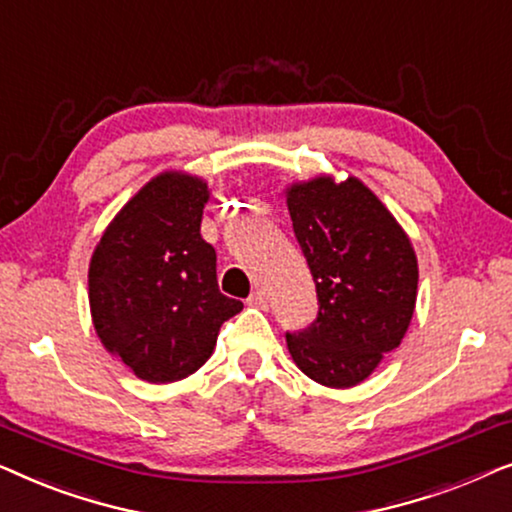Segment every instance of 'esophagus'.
<instances>
[{"instance_id": "1", "label": "esophagus", "mask_w": 512, "mask_h": 512, "mask_svg": "<svg viewBox=\"0 0 512 512\" xmlns=\"http://www.w3.org/2000/svg\"><path fill=\"white\" fill-rule=\"evenodd\" d=\"M247 305L249 307H258V310H265V307H268V298H265L263 291H254L247 298Z\"/></svg>"}]
</instances>
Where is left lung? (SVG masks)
Listing matches in <instances>:
<instances>
[{
  "label": "left lung",
  "instance_id": "left-lung-1",
  "mask_svg": "<svg viewBox=\"0 0 512 512\" xmlns=\"http://www.w3.org/2000/svg\"><path fill=\"white\" fill-rule=\"evenodd\" d=\"M286 207L319 300L317 319L286 333L289 354L324 387H356L408 333L417 254L394 214L356 177L293 181Z\"/></svg>",
  "mask_w": 512,
  "mask_h": 512
}]
</instances>
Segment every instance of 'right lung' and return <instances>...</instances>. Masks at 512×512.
Masks as SVG:
<instances>
[{
	"mask_svg": "<svg viewBox=\"0 0 512 512\" xmlns=\"http://www.w3.org/2000/svg\"><path fill=\"white\" fill-rule=\"evenodd\" d=\"M207 200L202 177L160 172L125 202L90 256L95 333L139 380L193 375L212 356L223 321L242 310L219 291L216 251L200 235Z\"/></svg>",
	"mask_w": 512,
	"mask_h": 512,
	"instance_id": "add662e5",
	"label": "right lung"
}]
</instances>
